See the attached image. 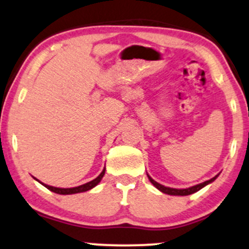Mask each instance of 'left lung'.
<instances>
[{
	"instance_id": "left-lung-1",
	"label": "left lung",
	"mask_w": 249,
	"mask_h": 249,
	"mask_svg": "<svg viewBox=\"0 0 249 249\" xmlns=\"http://www.w3.org/2000/svg\"><path fill=\"white\" fill-rule=\"evenodd\" d=\"M217 177H218V175H217V176H215V177L211 178V179L206 180V182H204V183H200V184H198V185L191 186V188H188V189H172V188H166V186L162 185V184H159V183H157V182H155V180L153 179V178H151V177L149 176V175H148V178H149V180H150L151 184H154V186H155V188H157V189H159L160 191H162V192H163V194H166V195H171V196H189V195H192V194H195V192L199 191L200 189H203L204 186H206L207 184L212 183L213 180H214L215 178H217Z\"/></svg>"
}]
</instances>
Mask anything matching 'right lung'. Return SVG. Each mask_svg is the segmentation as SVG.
<instances>
[{
    "instance_id": "right-lung-1",
    "label": "right lung",
    "mask_w": 249,
    "mask_h": 249,
    "mask_svg": "<svg viewBox=\"0 0 249 249\" xmlns=\"http://www.w3.org/2000/svg\"><path fill=\"white\" fill-rule=\"evenodd\" d=\"M105 169L102 170V172L100 175H99L98 177L95 178V179L90 180V182L86 183V184H83V185L80 186H75V188H69V189H61V188H54V186H50V185H46V184L44 183H40L42 185L45 186L46 189H49L50 191L54 192V194H58V195H73V194H79V192H85V191H89V190L93 189L95 185H98L99 183H100V180L102 179V177H104L105 175ZM38 180V179H37Z\"/></svg>"
}]
</instances>
